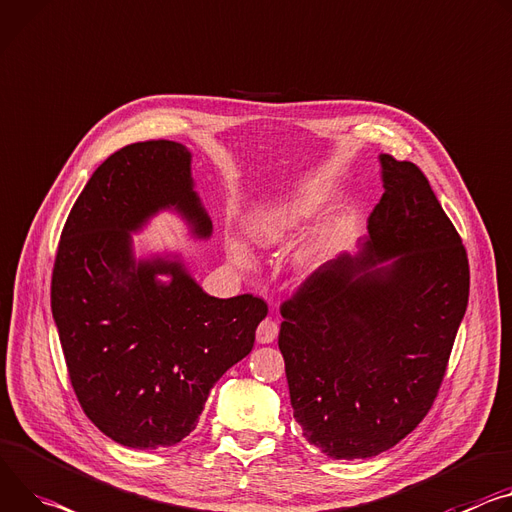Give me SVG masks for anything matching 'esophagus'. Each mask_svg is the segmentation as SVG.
Wrapping results in <instances>:
<instances>
[{
  "mask_svg": "<svg viewBox=\"0 0 512 512\" xmlns=\"http://www.w3.org/2000/svg\"><path fill=\"white\" fill-rule=\"evenodd\" d=\"M277 333H280V327H277V322L271 320V318H265L259 327H257V341L261 345H267V343H273Z\"/></svg>",
  "mask_w": 512,
  "mask_h": 512,
  "instance_id": "esophagus-1",
  "label": "esophagus"
}]
</instances>
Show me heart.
I'll return each instance as SVG.
<instances>
[{"mask_svg": "<svg viewBox=\"0 0 512 512\" xmlns=\"http://www.w3.org/2000/svg\"><path fill=\"white\" fill-rule=\"evenodd\" d=\"M314 202L310 198H282L269 200L255 206L243 222V230L247 241L261 251H275L286 247L304 224V220L312 214ZM333 243V230L320 228L302 243V247L294 253L292 265L300 275L314 273ZM226 255L228 259L241 269H249L253 265V257L249 247L235 239H226Z\"/></svg>", "mask_w": 512, "mask_h": 512, "instance_id": "heart-1", "label": "heart"}]
</instances>
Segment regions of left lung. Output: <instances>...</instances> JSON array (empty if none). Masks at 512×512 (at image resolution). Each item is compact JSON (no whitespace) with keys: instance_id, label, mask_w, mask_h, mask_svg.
Returning <instances> with one entry per match:
<instances>
[{"instance_id":"8db88e82","label":"left lung","mask_w":512,"mask_h":512,"mask_svg":"<svg viewBox=\"0 0 512 512\" xmlns=\"http://www.w3.org/2000/svg\"><path fill=\"white\" fill-rule=\"evenodd\" d=\"M384 196L357 255L282 304L294 418L333 459L374 457L423 421L468 308L470 265L423 171L380 155Z\"/></svg>"}]
</instances>
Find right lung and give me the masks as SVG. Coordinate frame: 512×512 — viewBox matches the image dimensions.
<instances>
[{
	"instance_id": "right-lung-1",
	"label": "right lung",
	"mask_w": 512,
	"mask_h": 512,
	"mask_svg": "<svg viewBox=\"0 0 512 512\" xmlns=\"http://www.w3.org/2000/svg\"><path fill=\"white\" fill-rule=\"evenodd\" d=\"M194 188L185 145H128L89 177L61 235L51 308L69 378L89 421L124 447L188 437L267 316L251 294H206L177 253L134 255V232L165 210L194 239H210L212 220Z\"/></svg>"
}]
</instances>
